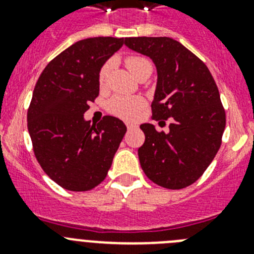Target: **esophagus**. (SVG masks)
Returning a JSON list of instances; mask_svg holds the SVG:
<instances>
[{"instance_id": "34e87169", "label": "esophagus", "mask_w": 254, "mask_h": 254, "mask_svg": "<svg viewBox=\"0 0 254 254\" xmlns=\"http://www.w3.org/2000/svg\"><path fill=\"white\" fill-rule=\"evenodd\" d=\"M137 128V125H133V123H127V129L128 131H131V129H134Z\"/></svg>"}]
</instances>
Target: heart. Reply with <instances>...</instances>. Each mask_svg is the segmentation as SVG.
<instances>
[{
	"label": "heart",
	"mask_w": 254,
	"mask_h": 254,
	"mask_svg": "<svg viewBox=\"0 0 254 254\" xmlns=\"http://www.w3.org/2000/svg\"><path fill=\"white\" fill-rule=\"evenodd\" d=\"M125 64L127 68L129 69V72L136 78L142 75H147V73L150 75L152 71L151 62L142 56H129V57L126 58ZM112 66H113V62L108 61L100 68L99 76H98L100 87H104L107 85ZM143 107H145V100L141 96L116 95L108 103V111L114 116L127 121L134 120L138 116V113L142 111Z\"/></svg>",
	"instance_id": "heart-1"
}]
</instances>
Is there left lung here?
I'll return each instance as SVG.
<instances>
[{
  "instance_id": "left-lung-1",
  "label": "left lung",
  "mask_w": 254,
  "mask_h": 254,
  "mask_svg": "<svg viewBox=\"0 0 254 254\" xmlns=\"http://www.w3.org/2000/svg\"><path fill=\"white\" fill-rule=\"evenodd\" d=\"M125 44L156 66L152 120L164 125L170 121L167 133L150 123L140 126L145 133L138 149L141 168L161 187H188L202 176L221 145L226 120L216 82L202 61L172 38H126Z\"/></svg>"
}]
</instances>
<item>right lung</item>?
<instances>
[{
  "instance_id": "add662e5",
  "label": "right lung",
  "mask_w": 254,
  "mask_h": 254,
  "mask_svg": "<svg viewBox=\"0 0 254 254\" xmlns=\"http://www.w3.org/2000/svg\"><path fill=\"white\" fill-rule=\"evenodd\" d=\"M123 38L76 42L47 64L28 109L35 158L47 176L64 190H90L105 179L127 127L105 116L91 125L84 113L99 95L103 64L123 46Z\"/></svg>"
}]
</instances>
